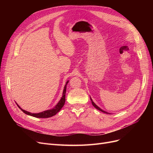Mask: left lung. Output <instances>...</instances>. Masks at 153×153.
Here are the masks:
<instances>
[{"label":"left lung","mask_w":153,"mask_h":153,"mask_svg":"<svg viewBox=\"0 0 153 153\" xmlns=\"http://www.w3.org/2000/svg\"><path fill=\"white\" fill-rule=\"evenodd\" d=\"M90 98H91V102H92V105H93L94 106V107L96 108V109H98V110H100V111H101V112H103V113H106V114H111L110 113H108V112H106V111H104V110H103L102 109H101V108H100V107H99V106H98V105H96L94 103V101H92V98H91V97H90Z\"/></svg>","instance_id":"left-lung-1"}]
</instances>
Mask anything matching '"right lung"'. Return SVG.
I'll return each instance as SVG.
<instances>
[{
    "instance_id": "add662e5",
    "label": "right lung",
    "mask_w": 153,
    "mask_h": 153,
    "mask_svg": "<svg viewBox=\"0 0 153 153\" xmlns=\"http://www.w3.org/2000/svg\"><path fill=\"white\" fill-rule=\"evenodd\" d=\"M68 82H69V80H68L66 82V84L64 87V90H63V92H62V96L61 97V99L60 100V101H59L58 103L52 109L43 111V112H39V113H37V114H32V113H30L29 112H27V111H26V110H23L17 103H16V105H17L18 107H19L21 109V110L23 112L25 113L27 115H30V116L37 117V118H48V117H52V116H53V115L56 114L57 112H59L60 110H61V109L63 107V106L64 105V103H65L66 87H67V84H68Z\"/></svg>"
}]
</instances>
